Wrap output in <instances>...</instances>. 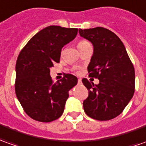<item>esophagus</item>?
I'll return each mask as SVG.
<instances>
[{
	"instance_id": "esophagus-1",
	"label": "esophagus",
	"mask_w": 146,
	"mask_h": 146,
	"mask_svg": "<svg viewBox=\"0 0 146 146\" xmlns=\"http://www.w3.org/2000/svg\"><path fill=\"white\" fill-rule=\"evenodd\" d=\"M78 83H79V84H81V83H82V80H81V79H79V80H78Z\"/></svg>"
}]
</instances>
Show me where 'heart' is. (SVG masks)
I'll list each match as a JSON object with an SVG mask.
<instances>
[{"label": "heart", "instance_id": "obj_1", "mask_svg": "<svg viewBox=\"0 0 146 146\" xmlns=\"http://www.w3.org/2000/svg\"><path fill=\"white\" fill-rule=\"evenodd\" d=\"M86 43H87V41H86V40H81V41H79V44H78V46H80V45H83V44H86Z\"/></svg>", "mask_w": 146, "mask_h": 146}]
</instances>
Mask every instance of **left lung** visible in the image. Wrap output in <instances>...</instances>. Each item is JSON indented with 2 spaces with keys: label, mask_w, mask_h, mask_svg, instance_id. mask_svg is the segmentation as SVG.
<instances>
[{
  "label": "left lung",
  "mask_w": 146,
  "mask_h": 146,
  "mask_svg": "<svg viewBox=\"0 0 146 146\" xmlns=\"http://www.w3.org/2000/svg\"><path fill=\"white\" fill-rule=\"evenodd\" d=\"M80 36L89 40L94 52L87 67L89 76L98 78L94 85L82 79L89 91L83 101L85 113L98 121H107L118 116L133 98L135 72L125 46L116 34L97 27L79 29Z\"/></svg>",
  "instance_id": "left-lung-1"
}]
</instances>
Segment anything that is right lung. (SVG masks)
Returning a JSON list of instances; mask_svg holds the SVG:
<instances>
[{"label":"right lung","mask_w":146,"mask_h":146,"mask_svg":"<svg viewBox=\"0 0 146 146\" xmlns=\"http://www.w3.org/2000/svg\"><path fill=\"white\" fill-rule=\"evenodd\" d=\"M78 29L51 25L40 30L25 45L16 64L15 91L25 113L42 122L56 120L63 114L69 90L78 83L66 74L52 83L50 68L59 63L62 48L72 41Z\"/></svg>","instance_id":"right-lung-1"}]
</instances>
